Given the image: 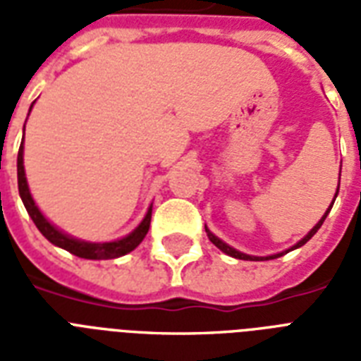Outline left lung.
Wrapping results in <instances>:
<instances>
[{
  "label": "left lung",
  "mask_w": 361,
  "mask_h": 361,
  "mask_svg": "<svg viewBox=\"0 0 361 361\" xmlns=\"http://www.w3.org/2000/svg\"><path fill=\"white\" fill-rule=\"evenodd\" d=\"M336 197H337V192H336ZM334 202H336V198H334ZM334 202H331V204H334ZM330 209H331V208H328V212H326V214H324V217H322V219H320L319 223H317V225L313 226V228H311V232H309L307 236L303 238V240H300V241H298L296 245L292 247V249H298V247L305 245V243H307V241L311 240V238H313L314 234H317V231H319L320 226H322V223H324L326 215L330 214ZM206 232H208V238H209V241H212V243H214L215 247H219L221 251H223V252H226V255H231V257H234V258H240V260H262V258H258V257H249V255H243V252L236 251V249H232L231 245H226L225 241H221L219 238H217V236H214V234H212V232H209L208 228H206ZM292 249H288V251H292ZM288 251H285V252H288ZM285 252H279V255H271V257H266V258H277V257H283V255H285Z\"/></svg>",
  "instance_id": "8db88e82"
}]
</instances>
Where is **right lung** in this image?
Here are the masks:
<instances>
[{
    "mask_svg": "<svg viewBox=\"0 0 361 361\" xmlns=\"http://www.w3.org/2000/svg\"><path fill=\"white\" fill-rule=\"evenodd\" d=\"M31 110V109H30ZM24 144L20 146L18 149V161H16V166H18V192L22 202H24L27 214L33 219L35 226L41 231V234L47 238L50 243L61 247L65 251L73 252L76 257L87 258V260H109V258H118L123 257L127 252H130L135 247L140 245V241L146 238L147 231H149V223H152V208L147 209L146 217L142 221L136 231H133L129 236L121 238L118 241H109V243H87V241L75 240V238L67 236L61 231H58L56 226L50 225L44 215L39 212V208L33 202V198L30 195V189H27V181H25V172H24Z\"/></svg>",
    "mask_w": 361,
    "mask_h": 361,
    "instance_id": "obj_1",
    "label": "right lung"
}]
</instances>
